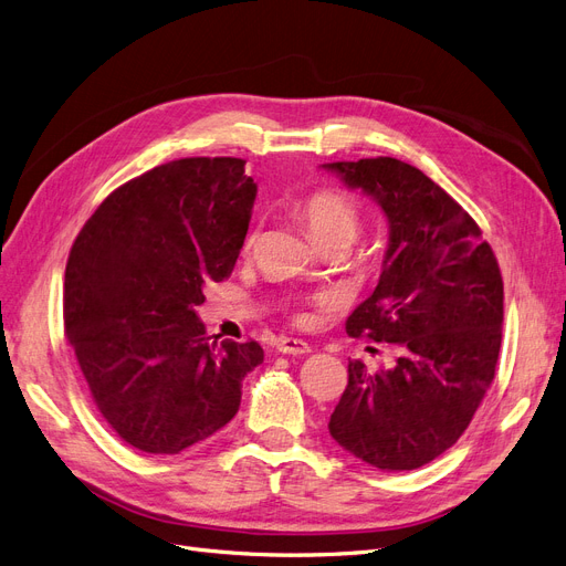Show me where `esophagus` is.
<instances>
[{"label":"esophagus","instance_id":"1","mask_svg":"<svg viewBox=\"0 0 566 566\" xmlns=\"http://www.w3.org/2000/svg\"><path fill=\"white\" fill-rule=\"evenodd\" d=\"M277 352L280 354H289V356H303L310 354L312 347L305 339H296V337H280L277 339Z\"/></svg>","mask_w":566,"mask_h":566}]
</instances>
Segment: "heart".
<instances>
[{
    "mask_svg": "<svg viewBox=\"0 0 566 566\" xmlns=\"http://www.w3.org/2000/svg\"><path fill=\"white\" fill-rule=\"evenodd\" d=\"M298 214L307 227V233L316 244L324 242H344L352 244L360 231V210L347 193L335 189H318L301 201ZM254 235L248 238V248H252Z\"/></svg>",
    "mask_w": 566,
    "mask_h": 566,
    "instance_id": "1",
    "label": "heart"
}]
</instances>
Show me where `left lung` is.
<instances>
[{
  "mask_svg": "<svg viewBox=\"0 0 566 566\" xmlns=\"http://www.w3.org/2000/svg\"><path fill=\"white\" fill-rule=\"evenodd\" d=\"M322 168L381 208L388 248L347 333L398 344L396 367L349 384L331 413L337 444L384 472L419 470L451 449L495 377L504 284L481 229L423 170L392 157Z\"/></svg>",
  "mask_w": 566,
  "mask_h": 566,
  "instance_id": "8db88e82",
  "label": "left lung"
}]
</instances>
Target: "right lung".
<instances>
[{
  "instance_id": "right-lung-1",
  "label": "right lung",
  "mask_w": 566,
  "mask_h": 566,
  "mask_svg": "<svg viewBox=\"0 0 566 566\" xmlns=\"http://www.w3.org/2000/svg\"><path fill=\"white\" fill-rule=\"evenodd\" d=\"M256 182L233 157L161 164L115 189L73 242L64 333L92 400L129 447L176 455L238 413L252 342H210L196 314L231 275Z\"/></svg>"
}]
</instances>
